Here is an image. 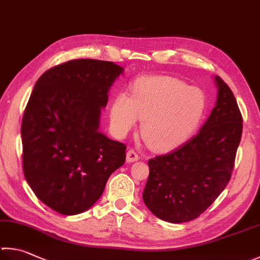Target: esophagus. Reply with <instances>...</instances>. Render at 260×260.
<instances>
[{
    "mask_svg": "<svg viewBox=\"0 0 260 260\" xmlns=\"http://www.w3.org/2000/svg\"><path fill=\"white\" fill-rule=\"evenodd\" d=\"M138 159H139V156L135 150L132 149L128 150V153H126V161H128V163H134V161H137Z\"/></svg>",
    "mask_w": 260,
    "mask_h": 260,
    "instance_id": "esophagus-1",
    "label": "esophagus"
}]
</instances>
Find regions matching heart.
Here are the masks:
<instances>
[{
  "instance_id": "heart-1",
  "label": "heart",
  "mask_w": 260,
  "mask_h": 260,
  "mask_svg": "<svg viewBox=\"0 0 260 260\" xmlns=\"http://www.w3.org/2000/svg\"><path fill=\"white\" fill-rule=\"evenodd\" d=\"M206 97L196 87L168 76L139 78L131 96L119 92L111 105L110 121L122 138L141 122L140 132L156 150H170L185 143L202 122Z\"/></svg>"
}]
</instances>
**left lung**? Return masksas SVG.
Segmentation results:
<instances>
[{"label": "left lung", "instance_id": "left-lung-1", "mask_svg": "<svg viewBox=\"0 0 260 260\" xmlns=\"http://www.w3.org/2000/svg\"><path fill=\"white\" fill-rule=\"evenodd\" d=\"M216 104L202 129L169 154L148 160L143 193L155 216L183 223L203 214L226 187L242 135V115L232 90L218 76Z\"/></svg>", "mask_w": 260, "mask_h": 260}]
</instances>
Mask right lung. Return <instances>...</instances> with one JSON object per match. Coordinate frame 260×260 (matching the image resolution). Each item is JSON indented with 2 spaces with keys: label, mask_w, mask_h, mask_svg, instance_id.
I'll return each mask as SVG.
<instances>
[{
  "label": "right lung",
  "mask_w": 260,
  "mask_h": 260,
  "mask_svg": "<svg viewBox=\"0 0 260 260\" xmlns=\"http://www.w3.org/2000/svg\"><path fill=\"white\" fill-rule=\"evenodd\" d=\"M123 68L72 60L44 72L24 110L22 164L36 197L63 215L86 212L124 164V144L100 129L110 88Z\"/></svg>",
  "instance_id": "add662e5"
}]
</instances>
